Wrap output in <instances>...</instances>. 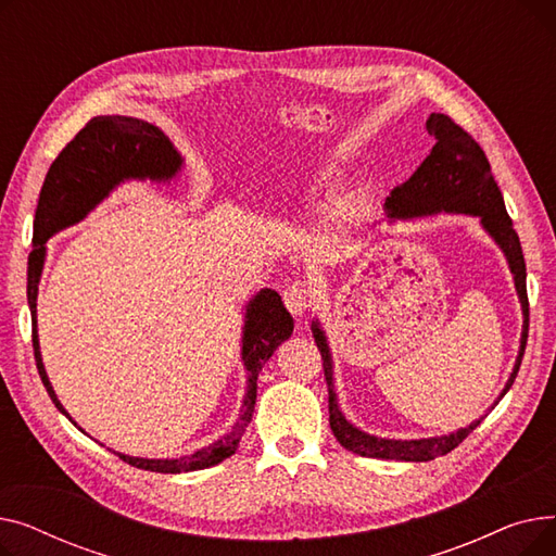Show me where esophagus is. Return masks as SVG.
Instances as JSON below:
<instances>
[{
	"label": "esophagus",
	"mask_w": 556,
	"mask_h": 556,
	"mask_svg": "<svg viewBox=\"0 0 556 556\" xmlns=\"http://www.w3.org/2000/svg\"><path fill=\"white\" fill-rule=\"evenodd\" d=\"M283 302H286V308L290 313L302 319L306 315V311L311 308V304H313V295H311V290H308L306 283L295 281L283 290Z\"/></svg>",
	"instance_id": "1"
}]
</instances>
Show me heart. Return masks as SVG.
Masks as SVG:
<instances>
[{"label": "heart", "mask_w": 556, "mask_h": 556, "mask_svg": "<svg viewBox=\"0 0 556 556\" xmlns=\"http://www.w3.org/2000/svg\"><path fill=\"white\" fill-rule=\"evenodd\" d=\"M340 182V175L336 170L333 164L329 162H319L315 164L311 170H308V178H306V185H308V191L315 193V195H329L336 191ZM367 207V200L363 193H346L342 195L331 210V227L333 229H344L349 225H354L363 212Z\"/></svg>", "instance_id": "1"}]
</instances>
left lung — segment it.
Wrapping results in <instances>:
<instances>
[{
  "label": "left lung",
  "instance_id": "1",
  "mask_svg": "<svg viewBox=\"0 0 556 556\" xmlns=\"http://www.w3.org/2000/svg\"><path fill=\"white\" fill-rule=\"evenodd\" d=\"M428 132L434 137V146L430 155L421 162V166L413 173V178L405 185L396 187L386 202V214L390 223L394 220H413L437 214H466L480 218L482 229L501 248L507 258L509 273L514 277L516 295L522 311V331L520 346L514 363V369L507 378V383L495 399L493 405L509 392L514 378L520 369V361L528 344V327H530V304H528V273H525V258L520 250L518 233L507 216L503 193L493 180L491 166L486 162L484 151L478 141L464 132L451 116L432 112L426 122ZM311 331L315 344L325 361V376L329 386V424L336 434V440L356 455L376 457V459H394V462H430L440 455L451 453L469 437L482 421L457 428L448 434L440 437H421V440H388V437H376L349 421L338 403L336 386H333V356L329 349L327 333L315 317L311 323ZM491 405V407H493Z\"/></svg>",
  "mask_w": 556,
  "mask_h": 556
}]
</instances>
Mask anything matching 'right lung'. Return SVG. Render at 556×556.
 Instances as JSON below:
<instances>
[{
  "label": "right lung",
  "mask_w": 556,
  "mask_h": 556,
  "mask_svg": "<svg viewBox=\"0 0 556 556\" xmlns=\"http://www.w3.org/2000/svg\"><path fill=\"white\" fill-rule=\"evenodd\" d=\"M185 157L175 149L173 141L153 124L135 119V116H94L58 155L47 173L38 210H36V250L28 256L26 273V300L31 311L34 325V354L42 383L61 410L74 426H78L70 413L58 401L40 354L38 340V286L47 258V241L53 233L63 231L80 223L92 210L124 182H157L166 185L180 175ZM243 336H241V361L248 369V388L241 415L220 440L204 446L191 455L182 457H132L126 453H116L124 462L143 471L155 473H189L202 471L210 466L220 464L229 455L237 453L241 437L252 421L256 403V378L261 367L270 361L275 349L293 333V317L286 311L277 290L261 288L258 293L245 304L243 315ZM80 430V428H78Z\"/></svg>",
  "instance_id": "1"
}]
</instances>
